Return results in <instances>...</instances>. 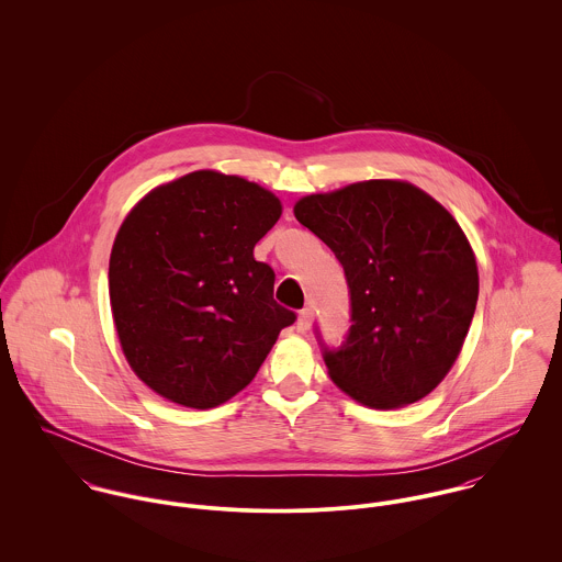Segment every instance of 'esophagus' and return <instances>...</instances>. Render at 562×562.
<instances>
[{
  "label": "esophagus",
  "instance_id": "1",
  "mask_svg": "<svg viewBox=\"0 0 562 562\" xmlns=\"http://www.w3.org/2000/svg\"><path fill=\"white\" fill-rule=\"evenodd\" d=\"M312 322H314V312L310 307H305L301 314H299V322H296V328L299 333H307L312 328Z\"/></svg>",
  "mask_w": 562,
  "mask_h": 562
}]
</instances>
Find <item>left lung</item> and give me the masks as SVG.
<instances>
[{
	"mask_svg": "<svg viewBox=\"0 0 562 562\" xmlns=\"http://www.w3.org/2000/svg\"><path fill=\"white\" fill-rule=\"evenodd\" d=\"M294 216L339 259L352 326L324 350L330 381L390 411L428 396L461 355L479 266L454 216L402 179H370L296 201Z\"/></svg>",
	"mask_w": 562,
	"mask_h": 562,
	"instance_id": "left-lung-1",
	"label": "left lung"
}]
</instances>
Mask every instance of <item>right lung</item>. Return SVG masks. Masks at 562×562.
<instances>
[{"instance_id":"right-lung-1","label":"right lung","mask_w":562,"mask_h":562,"mask_svg":"<svg viewBox=\"0 0 562 562\" xmlns=\"http://www.w3.org/2000/svg\"><path fill=\"white\" fill-rule=\"evenodd\" d=\"M281 212L259 183L205 168L154 188L121 223L112 321L130 368L161 398L201 411L234 398L296 321L252 257Z\"/></svg>"}]
</instances>
